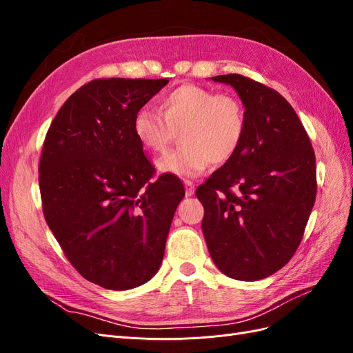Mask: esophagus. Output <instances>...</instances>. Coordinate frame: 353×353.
<instances>
[{"label":"esophagus","mask_w":353,"mask_h":353,"mask_svg":"<svg viewBox=\"0 0 353 353\" xmlns=\"http://www.w3.org/2000/svg\"><path fill=\"white\" fill-rule=\"evenodd\" d=\"M184 185H185V196H188V197L193 196L194 194V183H193V181L185 179Z\"/></svg>","instance_id":"1"}]
</instances>
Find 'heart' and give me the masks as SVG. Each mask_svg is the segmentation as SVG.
<instances>
[{"mask_svg":"<svg viewBox=\"0 0 353 353\" xmlns=\"http://www.w3.org/2000/svg\"><path fill=\"white\" fill-rule=\"evenodd\" d=\"M243 104L231 94L183 85L159 100V113L141 108L132 117V132L144 150L163 154L179 135V150L159 160L160 172L196 176L212 163H225L243 141Z\"/></svg>","mask_w":353,"mask_h":353,"instance_id":"1","label":"heart"}]
</instances>
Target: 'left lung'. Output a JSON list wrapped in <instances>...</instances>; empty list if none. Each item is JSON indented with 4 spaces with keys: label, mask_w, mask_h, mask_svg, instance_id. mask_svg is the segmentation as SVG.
I'll return each mask as SVG.
<instances>
[{
    "label": "left lung",
    "mask_w": 353,
    "mask_h": 353,
    "mask_svg": "<svg viewBox=\"0 0 353 353\" xmlns=\"http://www.w3.org/2000/svg\"><path fill=\"white\" fill-rule=\"evenodd\" d=\"M244 105L245 131L230 160L196 196L209 253L240 281L272 275L301 244L316 196L315 153L302 122L272 88L241 74H219Z\"/></svg>",
    "instance_id": "obj_1"
}]
</instances>
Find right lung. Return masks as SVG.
Wrapping results in <instances>:
<instances>
[{
  "instance_id": "obj_1",
  "label": "right lung",
  "mask_w": 353,
  "mask_h": 353,
  "mask_svg": "<svg viewBox=\"0 0 353 353\" xmlns=\"http://www.w3.org/2000/svg\"><path fill=\"white\" fill-rule=\"evenodd\" d=\"M168 82H88L61 105L42 147L39 190L48 227L83 279L109 290L153 279L185 196L175 175L153 179L132 132L135 112Z\"/></svg>"
}]
</instances>
